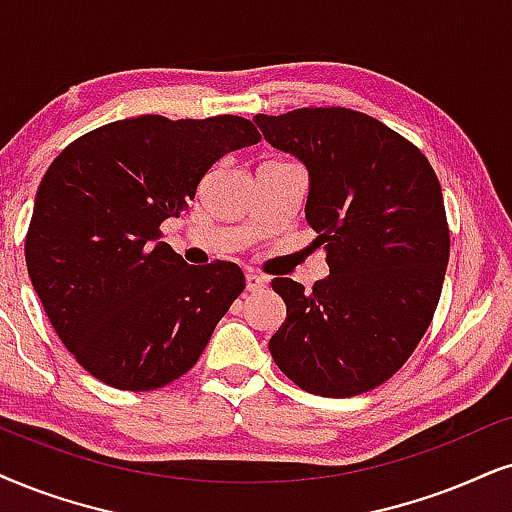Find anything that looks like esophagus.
I'll return each instance as SVG.
<instances>
[{
    "instance_id": "34e87169",
    "label": "esophagus",
    "mask_w": 512,
    "mask_h": 512,
    "mask_svg": "<svg viewBox=\"0 0 512 512\" xmlns=\"http://www.w3.org/2000/svg\"><path fill=\"white\" fill-rule=\"evenodd\" d=\"M264 286H267V278L264 276L255 274V271H248V274H245V290H248V293H257V290H262Z\"/></svg>"
}]
</instances>
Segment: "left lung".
<instances>
[{"instance_id":"1","label":"left lung","mask_w":512,"mask_h":512,"mask_svg":"<svg viewBox=\"0 0 512 512\" xmlns=\"http://www.w3.org/2000/svg\"><path fill=\"white\" fill-rule=\"evenodd\" d=\"M252 122L307 167L304 217L331 271L312 293L271 281L286 302L271 357L319 397L373 390L411 357L437 309L449 264L442 186L416 146L364 113L297 108Z\"/></svg>"}]
</instances>
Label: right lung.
I'll list each match as a JSON object with an SVG mask.
<instances>
[{"label":"right lung","instance_id":"add662e5","mask_svg":"<svg viewBox=\"0 0 512 512\" xmlns=\"http://www.w3.org/2000/svg\"><path fill=\"white\" fill-rule=\"evenodd\" d=\"M250 120H118L73 141L35 196L25 264L51 326L84 371L158 390L196 364L245 288L234 262L191 267L160 241L205 172L252 146Z\"/></svg>","mask_w":512,"mask_h":512}]
</instances>
